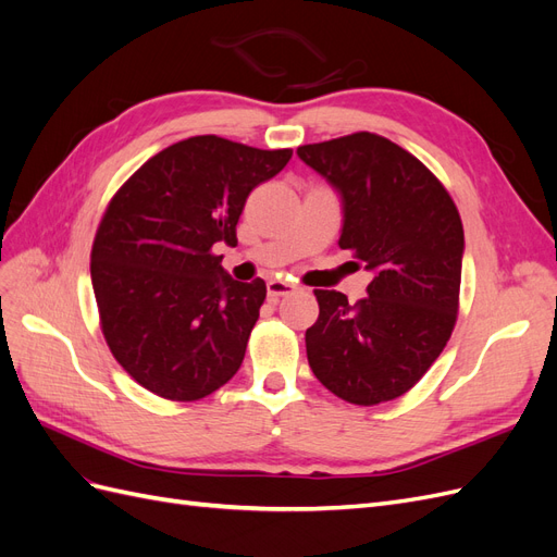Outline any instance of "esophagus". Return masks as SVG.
<instances>
[{"instance_id":"1","label":"esophagus","mask_w":557,"mask_h":557,"mask_svg":"<svg viewBox=\"0 0 557 557\" xmlns=\"http://www.w3.org/2000/svg\"><path fill=\"white\" fill-rule=\"evenodd\" d=\"M297 290V285L288 283V281H281V278H272L267 283V295L269 299H278V297H285Z\"/></svg>"}]
</instances>
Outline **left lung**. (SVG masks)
<instances>
[{"label": "left lung", "mask_w": 557, "mask_h": 557, "mask_svg": "<svg viewBox=\"0 0 557 557\" xmlns=\"http://www.w3.org/2000/svg\"><path fill=\"white\" fill-rule=\"evenodd\" d=\"M342 197L339 246L374 274L364 299L313 290L307 358L330 393L374 407L409 393L458 320L465 232L450 195L409 150L372 132L297 148Z\"/></svg>", "instance_id": "8db88e82"}]
</instances>
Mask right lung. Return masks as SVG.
<instances>
[{
    "instance_id": "1",
    "label": "right lung",
    "mask_w": 557,
    "mask_h": 557,
    "mask_svg": "<svg viewBox=\"0 0 557 557\" xmlns=\"http://www.w3.org/2000/svg\"><path fill=\"white\" fill-rule=\"evenodd\" d=\"M290 158L201 134L160 150L109 201L92 290L113 358L146 391L195 401L237 374L267 285L234 281L213 246L237 244L250 190Z\"/></svg>"
}]
</instances>
